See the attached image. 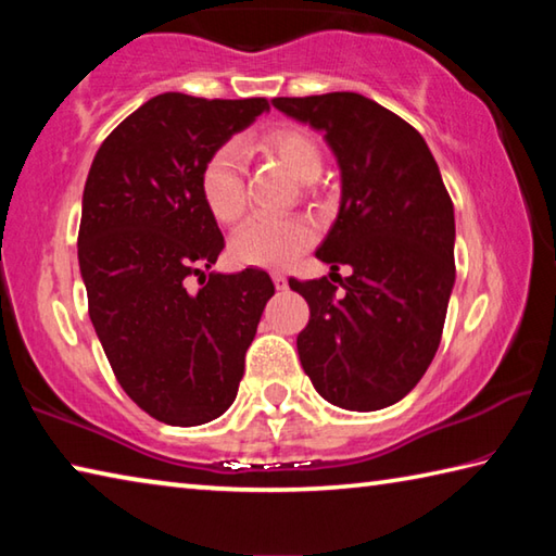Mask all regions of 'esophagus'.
<instances>
[{"label": "esophagus", "mask_w": 556, "mask_h": 556, "mask_svg": "<svg viewBox=\"0 0 556 556\" xmlns=\"http://www.w3.org/2000/svg\"><path fill=\"white\" fill-rule=\"evenodd\" d=\"M271 281L277 289H287V275H281V271H271Z\"/></svg>", "instance_id": "obj_1"}]
</instances>
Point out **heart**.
<instances>
[{
	"label": "heart",
	"instance_id": "obj_1",
	"mask_svg": "<svg viewBox=\"0 0 556 556\" xmlns=\"http://www.w3.org/2000/svg\"><path fill=\"white\" fill-rule=\"evenodd\" d=\"M260 149L279 159L301 184L321 176L324 154L316 139L301 127H277L260 139ZM201 195L215 220L235 223L244 211L242 149L228 142L208 156L201 172ZM316 242V228L304 218H250L230 240L232 257L242 265L279 269Z\"/></svg>",
	"mask_w": 556,
	"mask_h": 556
}]
</instances>
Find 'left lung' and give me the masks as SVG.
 <instances>
[{
  "instance_id": "8db88e82",
  "label": "left lung",
  "mask_w": 556,
  "mask_h": 556,
  "mask_svg": "<svg viewBox=\"0 0 556 556\" xmlns=\"http://www.w3.org/2000/svg\"><path fill=\"white\" fill-rule=\"evenodd\" d=\"M279 112L324 131L341 168V208L316 257L321 279H289L312 308L296 336L301 368L336 407L400 402L434 361L454 289V203L425 137L357 92L275 98Z\"/></svg>"
}]
</instances>
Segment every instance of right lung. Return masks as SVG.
<instances>
[{"instance_id": "add662e5", "label": "right lung", "mask_w": 556, "mask_h": 556, "mask_svg": "<svg viewBox=\"0 0 556 556\" xmlns=\"http://www.w3.org/2000/svg\"><path fill=\"white\" fill-rule=\"evenodd\" d=\"M267 110L265 98L164 92L92 159L78 232L90 321L122 390L164 425L199 427L230 407L275 294L262 269L205 275L225 240L201 195L208 156Z\"/></svg>"}]
</instances>
